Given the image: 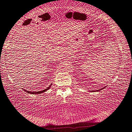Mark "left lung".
I'll return each mask as SVG.
<instances>
[{
  "mask_svg": "<svg viewBox=\"0 0 132 132\" xmlns=\"http://www.w3.org/2000/svg\"><path fill=\"white\" fill-rule=\"evenodd\" d=\"M103 89H99V90H97L96 91H100V90H102ZM93 92H96V91H93Z\"/></svg>",
  "mask_w": 132,
  "mask_h": 132,
  "instance_id": "8db88e82",
  "label": "left lung"
}]
</instances>
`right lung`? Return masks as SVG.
<instances>
[{"mask_svg": "<svg viewBox=\"0 0 132 132\" xmlns=\"http://www.w3.org/2000/svg\"><path fill=\"white\" fill-rule=\"evenodd\" d=\"M51 85H50L48 87L47 89H45V90H43L39 91V92H29V91L26 90H24L25 92H26L27 93H30V94H40V93H42L45 92H46V90H47L48 89H50V87H51Z\"/></svg>", "mask_w": 132, "mask_h": 132, "instance_id": "obj_1", "label": "right lung"}]
</instances>
